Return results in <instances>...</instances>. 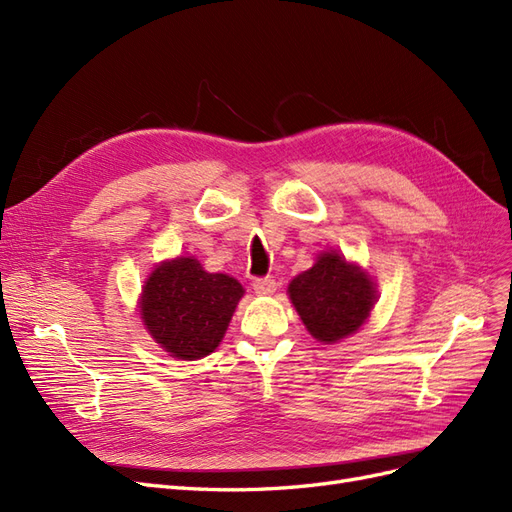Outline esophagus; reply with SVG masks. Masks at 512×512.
Wrapping results in <instances>:
<instances>
[{"mask_svg":"<svg viewBox=\"0 0 512 512\" xmlns=\"http://www.w3.org/2000/svg\"><path fill=\"white\" fill-rule=\"evenodd\" d=\"M252 286H254L256 294H273L275 288H277L273 277H258V280H254Z\"/></svg>","mask_w":512,"mask_h":512,"instance_id":"obj_1","label":"esophagus"}]
</instances>
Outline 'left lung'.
I'll return each instance as SVG.
<instances>
[{
    "label": "left lung",
    "mask_w": 512,
    "mask_h": 512,
    "mask_svg": "<svg viewBox=\"0 0 512 512\" xmlns=\"http://www.w3.org/2000/svg\"><path fill=\"white\" fill-rule=\"evenodd\" d=\"M288 292L307 331L324 344L359 331L376 301L374 282L337 252H324Z\"/></svg>",
    "instance_id": "8db88e82"
}]
</instances>
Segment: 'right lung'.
Instances as JSON below:
<instances>
[{
    "label": "right lung",
    "mask_w": 512,
    "mask_h": 512,
    "mask_svg": "<svg viewBox=\"0 0 512 512\" xmlns=\"http://www.w3.org/2000/svg\"><path fill=\"white\" fill-rule=\"evenodd\" d=\"M241 297L243 286L235 277L207 273L196 258H177L151 273L141 316L170 356L194 361L218 348Z\"/></svg>",
    "instance_id": "1"
}]
</instances>
